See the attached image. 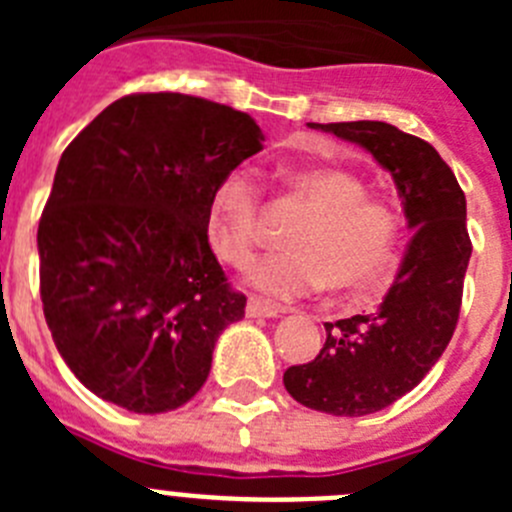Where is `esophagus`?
<instances>
[{
  "label": "esophagus",
  "instance_id": "1",
  "mask_svg": "<svg viewBox=\"0 0 512 512\" xmlns=\"http://www.w3.org/2000/svg\"><path fill=\"white\" fill-rule=\"evenodd\" d=\"M246 315L248 318H277L279 315V310L277 307H269V305H264V302H259V300H248L246 302Z\"/></svg>",
  "mask_w": 512,
  "mask_h": 512
}]
</instances>
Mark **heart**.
<instances>
[{"mask_svg": "<svg viewBox=\"0 0 512 512\" xmlns=\"http://www.w3.org/2000/svg\"><path fill=\"white\" fill-rule=\"evenodd\" d=\"M289 192L310 215L289 230L284 251L251 266L248 282L266 300L292 302L330 292H354L377 277L397 238V215L387 202L366 197V184L343 169L312 166L284 176ZM264 182L251 166H233L215 184L207 207L220 259L243 266L261 243Z\"/></svg>", "mask_w": 512, "mask_h": 512, "instance_id": "1", "label": "heart"}]
</instances>
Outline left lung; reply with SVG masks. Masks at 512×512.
Listing matches in <instances>:
<instances>
[{"mask_svg": "<svg viewBox=\"0 0 512 512\" xmlns=\"http://www.w3.org/2000/svg\"><path fill=\"white\" fill-rule=\"evenodd\" d=\"M310 125L372 153L395 179L415 230L382 305L325 323L320 354L284 372V387L305 408L369 415L408 395L454 336L472 256L467 197L449 164L418 135L377 120Z\"/></svg>", "mask_w": 512, "mask_h": 512, "instance_id": "1", "label": "left lung"}]
</instances>
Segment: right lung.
Segmentation results:
<instances>
[{
  "instance_id": "obj_1",
  "label": "right lung",
  "mask_w": 512,
  "mask_h": 512,
  "mask_svg": "<svg viewBox=\"0 0 512 512\" xmlns=\"http://www.w3.org/2000/svg\"><path fill=\"white\" fill-rule=\"evenodd\" d=\"M261 140L228 104L138 92L66 146L38 225L40 300L97 397L169 413L202 390L217 336L246 307L210 248V194Z\"/></svg>"
}]
</instances>
